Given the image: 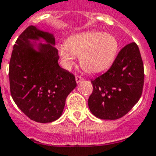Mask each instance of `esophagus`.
I'll return each mask as SVG.
<instances>
[{"label": "esophagus", "mask_w": 156, "mask_h": 156, "mask_svg": "<svg viewBox=\"0 0 156 156\" xmlns=\"http://www.w3.org/2000/svg\"><path fill=\"white\" fill-rule=\"evenodd\" d=\"M83 80V77L80 76H76V80L77 83L80 82Z\"/></svg>", "instance_id": "34e87169"}]
</instances>
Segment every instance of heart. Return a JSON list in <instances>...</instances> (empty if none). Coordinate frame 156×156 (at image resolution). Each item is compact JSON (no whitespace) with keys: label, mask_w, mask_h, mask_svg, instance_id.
<instances>
[{"label":"heart","mask_w":156,"mask_h":156,"mask_svg":"<svg viewBox=\"0 0 156 156\" xmlns=\"http://www.w3.org/2000/svg\"><path fill=\"white\" fill-rule=\"evenodd\" d=\"M119 50V42L111 34L101 31H87L70 36L58 51L62 62L69 68L80 56L83 70L97 74L107 70L114 62Z\"/></svg>","instance_id":"heart-1"}]
</instances>
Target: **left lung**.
Here are the masks:
<instances>
[{
    "instance_id": "obj_1",
    "label": "left lung",
    "mask_w": 156,
    "mask_h": 156,
    "mask_svg": "<svg viewBox=\"0 0 156 156\" xmlns=\"http://www.w3.org/2000/svg\"><path fill=\"white\" fill-rule=\"evenodd\" d=\"M144 65L136 43L121 49L111 68L92 80L88 99L90 111L102 120H116L129 112L140 98Z\"/></svg>"
}]
</instances>
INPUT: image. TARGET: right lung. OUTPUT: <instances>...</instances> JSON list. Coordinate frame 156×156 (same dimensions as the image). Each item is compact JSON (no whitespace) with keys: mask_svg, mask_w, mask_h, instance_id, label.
<instances>
[{"mask_svg":"<svg viewBox=\"0 0 156 156\" xmlns=\"http://www.w3.org/2000/svg\"><path fill=\"white\" fill-rule=\"evenodd\" d=\"M43 38L36 52L30 39ZM51 34L30 26L20 34L11 53L9 66L10 90L19 109L30 120L50 123L63 112L66 99L76 86L75 76L59 64L58 50Z\"/></svg>","mask_w":156,"mask_h":156,"instance_id":"obj_1","label":"right lung"}]
</instances>
